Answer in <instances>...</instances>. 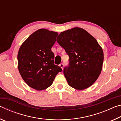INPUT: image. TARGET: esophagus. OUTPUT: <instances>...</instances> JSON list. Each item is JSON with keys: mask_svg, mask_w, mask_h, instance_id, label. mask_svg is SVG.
I'll list each match as a JSON object with an SVG mask.
<instances>
[{"mask_svg": "<svg viewBox=\"0 0 121 121\" xmlns=\"http://www.w3.org/2000/svg\"><path fill=\"white\" fill-rule=\"evenodd\" d=\"M59 66H60L61 67V68L63 70V63H61V64L59 65Z\"/></svg>", "mask_w": 121, "mask_h": 121, "instance_id": "1", "label": "esophagus"}]
</instances>
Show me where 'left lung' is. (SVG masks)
<instances>
[{"mask_svg": "<svg viewBox=\"0 0 121 121\" xmlns=\"http://www.w3.org/2000/svg\"><path fill=\"white\" fill-rule=\"evenodd\" d=\"M69 56L63 73L69 86L83 90L92 85L102 69L104 52L95 38L79 27L61 32L56 38Z\"/></svg>", "mask_w": 121, "mask_h": 121, "instance_id": "1", "label": "left lung"}]
</instances>
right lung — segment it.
Instances as JSON below:
<instances>
[{"label": "right lung", "instance_id": "1", "mask_svg": "<svg viewBox=\"0 0 121 121\" xmlns=\"http://www.w3.org/2000/svg\"><path fill=\"white\" fill-rule=\"evenodd\" d=\"M58 33L46 29L35 31L20 46L17 54L18 70L29 86L37 91L46 89L62 71L54 64L51 48Z\"/></svg>", "mask_w": 121, "mask_h": 121}]
</instances>
